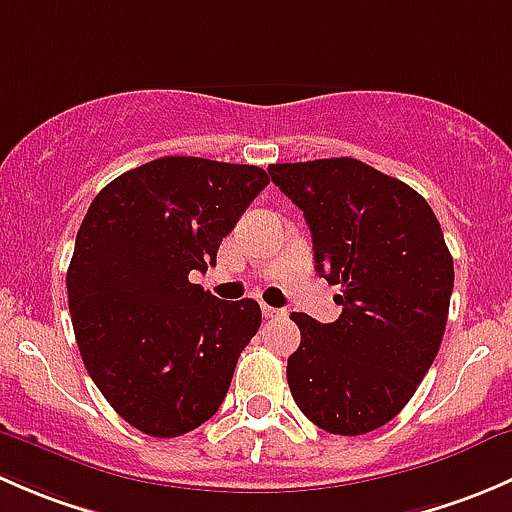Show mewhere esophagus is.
<instances>
[{"mask_svg": "<svg viewBox=\"0 0 512 512\" xmlns=\"http://www.w3.org/2000/svg\"><path fill=\"white\" fill-rule=\"evenodd\" d=\"M262 314H265L267 319L287 317V309H277V307H270V304H262Z\"/></svg>", "mask_w": 512, "mask_h": 512, "instance_id": "esophagus-1", "label": "esophagus"}]
</instances>
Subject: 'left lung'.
Masks as SVG:
<instances>
[{"instance_id":"1","label":"left lung","mask_w":512,"mask_h":512,"mask_svg":"<svg viewBox=\"0 0 512 512\" xmlns=\"http://www.w3.org/2000/svg\"><path fill=\"white\" fill-rule=\"evenodd\" d=\"M304 213L317 272L342 287L337 322L292 312L302 342L287 384L302 414L337 436H361L399 414L446 332L453 257L431 205L356 158L270 165Z\"/></svg>"}]
</instances>
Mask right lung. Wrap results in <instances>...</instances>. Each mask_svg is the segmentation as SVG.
I'll list each match as a JSON object with an SVG mask.
<instances>
[{"label": "right lung", "instance_id": "add662e5", "mask_svg": "<svg viewBox=\"0 0 512 512\" xmlns=\"http://www.w3.org/2000/svg\"><path fill=\"white\" fill-rule=\"evenodd\" d=\"M270 183L257 165L165 156L118 175L91 203L66 272L86 371L123 421L175 438L208 421L260 329L255 299L220 302L188 275Z\"/></svg>", "mask_w": 512, "mask_h": 512}]
</instances>
